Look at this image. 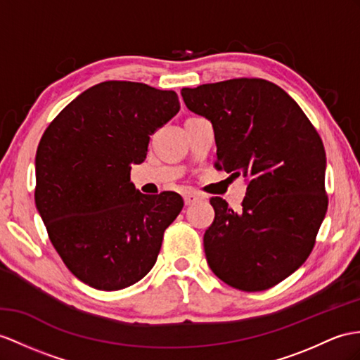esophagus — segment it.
<instances>
[{"mask_svg": "<svg viewBox=\"0 0 360 360\" xmlns=\"http://www.w3.org/2000/svg\"><path fill=\"white\" fill-rule=\"evenodd\" d=\"M183 198H185V205L191 206V205H194L195 201L203 200L205 197L201 195V194H198V192H186V194L183 195Z\"/></svg>", "mask_w": 360, "mask_h": 360, "instance_id": "1", "label": "esophagus"}]
</instances>
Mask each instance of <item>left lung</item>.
I'll use <instances>...</instances> for the list:
<instances>
[{
	"instance_id": "8db88e82",
	"label": "left lung",
	"mask_w": 360,
	"mask_h": 360,
	"mask_svg": "<svg viewBox=\"0 0 360 360\" xmlns=\"http://www.w3.org/2000/svg\"><path fill=\"white\" fill-rule=\"evenodd\" d=\"M181 98L212 124L217 168L248 180L240 210L210 198L207 264L233 288L267 290L304 264L326 217L322 140L300 105L264 79L203 84Z\"/></svg>"
}]
</instances>
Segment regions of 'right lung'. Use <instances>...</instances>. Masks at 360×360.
I'll use <instances>...</instances> for the list:
<instances>
[{
	"label": "right lung",
	"instance_id": "right-lung-1",
	"mask_svg": "<svg viewBox=\"0 0 360 360\" xmlns=\"http://www.w3.org/2000/svg\"><path fill=\"white\" fill-rule=\"evenodd\" d=\"M179 110L175 91L107 81L79 94L44 131L34 203L64 264L93 288L140 281L180 214L179 194L145 195L129 180L150 136Z\"/></svg>",
	"mask_w": 360,
	"mask_h": 360
}]
</instances>
